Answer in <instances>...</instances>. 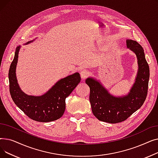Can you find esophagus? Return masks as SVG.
Returning <instances> with one entry per match:
<instances>
[{
	"mask_svg": "<svg viewBox=\"0 0 158 158\" xmlns=\"http://www.w3.org/2000/svg\"><path fill=\"white\" fill-rule=\"evenodd\" d=\"M80 75H81V78H82V79H85V78L88 76V72L86 70H82V71L80 72Z\"/></svg>",
	"mask_w": 158,
	"mask_h": 158,
	"instance_id": "obj_1",
	"label": "esophagus"
}]
</instances>
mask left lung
<instances>
[{
  "label": "left lung",
  "instance_id": "obj_1",
  "mask_svg": "<svg viewBox=\"0 0 158 158\" xmlns=\"http://www.w3.org/2000/svg\"><path fill=\"white\" fill-rule=\"evenodd\" d=\"M126 45L135 54L138 66L135 82L127 94L114 96L100 81L92 77H88L85 81L90 89L89 102L93 114L102 122L116 123L126 120L142 107L147 95L150 73L143 48L137 41L132 40H126Z\"/></svg>",
  "mask_w": 158,
  "mask_h": 158
}]
</instances>
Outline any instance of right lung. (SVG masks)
<instances>
[{
  "mask_svg": "<svg viewBox=\"0 0 158 158\" xmlns=\"http://www.w3.org/2000/svg\"><path fill=\"white\" fill-rule=\"evenodd\" d=\"M35 40L27 41L25 44L32 43ZM20 48L21 45L16 48L14 59L8 73L10 92L13 102L27 117L35 121L48 122L60 118L65 110L66 98L81 81L80 74L76 72L61 79L41 95H27L21 89L16 76Z\"/></svg>",
  "mask_w": 158,
  "mask_h": 158,
  "instance_id": "add662e5",
  "label": "right lung"
}]
</instances>
